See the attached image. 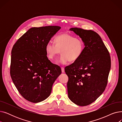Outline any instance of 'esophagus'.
<instances>
[{"label":"esophagus","mask_w":122,"mask_h":122,"mask_svg":"<svg viewBox=\"0 0 122 122\" xmlns=\"http://www.w3.org/2000/svg\"><path fill=\"white\" fill-rule=\"evenodd\" d=\"M61 71L62 73H64L65 72V69L64 67H61Z\"/></svg>","instance_id":"1"}]
</instances>
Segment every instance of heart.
<instances>
[{
	"label": "heart",
	"instance_id": "1",
	"mask_svg": "<svg viewBox=\"0 0 122 122\" xmlns=\"http://www.w3.org/2000/svg\"><path fill=\"white\" fill-rule=\"evenodd\" d=\"M55 44L48 42L46 46V51L48 58L53 60L60 52L61 56L58 58L57 64H66L69 61L77 60L84 52L85 44L82 40L76 38L68 34L56 36Z\"/></svg>",
	"mask_w": 122,
	"mask_h": 122
}]
</instances>
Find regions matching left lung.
<instances>
[{"mask_svg": "<svg viewBox=\"0 0 122 122\" xmlns=\"http://www.w3.org/2000/svg\"><path fill=\"white\" fill-rule=\"evenodd\" d=\"M70 30L84 41V52L79 58L65 67L69 78V98L76 105L91 104L104 91L111 68L109 53L100 36L92 30L72 28Z\"/></svg>", "mask_w": 122, "mask_h": 122, "instance_id": "8db88e82", "label": "left lung"}]
</instances>
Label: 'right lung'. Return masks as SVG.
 <instances>
[{"label": "right lung", "instance_id": "add662e5", "mask_svg": "<svg viewBox=\"0 0 122 122\" xmlns=\"http://www.w3.org/2000/svg\"><path fill=\"white\" fill-rule=\"evenodd\" d=\"M59 26L33 27L16 41L11 51L10 75L22 97L33 103L46 99L61 74L59 66L48 59L46 46Z\"/></svg>", "mask_w": 122, "mask_h": 122}]
</instances>
